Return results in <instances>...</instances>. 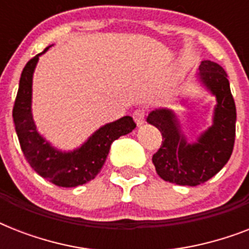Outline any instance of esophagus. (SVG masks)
Masks as SVG:
<instances>
[{
  "instance_id": "1",
  "label": "esophagus",
  "mask_w": 249,
  "mask_h": 249,
  "mask_svg": "<svg viewBox=\"0 0 249 249\" xmlns=\"http://www.w3.org/2000/svg\"><path fill=\"white\" fill-rule=\"evenodd\" d=\"M133 117H134L137 125H142L144 123V117H146L144 109H136V111L133 112Z\"/></svg>"
}]
</instances>
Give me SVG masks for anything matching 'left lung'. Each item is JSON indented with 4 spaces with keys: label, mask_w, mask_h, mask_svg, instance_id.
Returning a JSON list of instances; mask_svg holds the SVG:
<instances>
[{
    "label": "left lung",
    "mask_w": 249,
    "mask_h": 249,
    "mask_svg": "<svg viewBox=\"0 0 249 249\" xmlns=\"http://www.w3.org/2000/svg\"><path fill=\"white\" fill-rule=\"evenodd\" d=\"M199 79L217 98L213 125L189 144L181 134L177 117L169 109H155L148 124L163 136L160 148L152 156L156 173L164 181L182 186L204 183L229 161L235 142L236 108L228 75L220 64L204 60L199 66Z\"/></svg>",
    "instance_id": "1"
}]
</instances>
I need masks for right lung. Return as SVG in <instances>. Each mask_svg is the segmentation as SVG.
<instances>
[{
    "label": "right lung",
    "instance_id": "1",
    "mask_svg": "<svg viewBox=\"0 0 249 249\" xmlns=\"http://www.w3.org/2000/svg\"><path fill=\"white\" fill-rule=\"evenodd\" d=\"M41 54L28 60L21 72L13 108L15 130L25 160L41 177L59 187H76L95 178L107 159L111 143L132 132L137 124L133 117L124 116L98 129L79 150L60 152L53 148L38 134L31 113L32 76Z\"/></svg>",
    "mask_w": 249,
    "mask_h": 249
}]
</instances>
